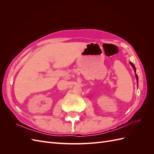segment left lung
I'll list each match as a JSON object with an SVG mask.
<instances>
[{
	"mask_svg": "<svg viewBox=\"0 0 154 154\" xmlns=\"http://www.w3.org/2000/svg\"><path fill=\"white\" fill-rule=\"evenodd\" d=\"M130 64L132 66V67H133V69H134V72H135V74H136V80H137V85H138V76H137V74H136V67H135V66H134V65L131 62H130Z\"/></svg>",
	"mask_w": 154,
	"mask_h": 154,
	"instance_id": "obj_1",
	"label": "left lung"
}]
</instances>
